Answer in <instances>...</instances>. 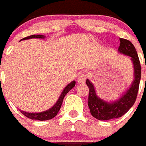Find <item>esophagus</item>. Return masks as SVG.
I'll return each instance as SVG.
<instances>
[{"label":"esophagus","instance_id":"obj_1","mask_svg":"<svg viewBox=\"0 0 146 146\" xmlns=\"http://www.w3.org/2000/svg\"><path fill=\"white\" fill-rule=\"evenodd\" d=\"M87 79V76L86 74H84V73H82L79 75V76L78 77V82L79 84H82V83H84L85 80Z\"/></svg>","mask_w":146,"mask_h":146}]
</instances>
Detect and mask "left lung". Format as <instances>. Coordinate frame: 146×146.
<instances>
[{
    "mask_svg": "<svg viewBox=\"0 0 146 146\" xmlns=\"http://www.w3.org/2000/svg\"><path fill=\"white\" fill-rule=\"evenodd\" d=\"M119 53L131 57L133 67V80L128 90L117 100L106 101L97 96L94 84L87 79L86 84L89 88L88 107L92 116L99 120H110L121 117L133 106L137 96L141 79V66L137 52L130 41L119 38Z\"/></svg>",
    "mask_w": 146,
    "mask_h": 146,
    "instance_id": "8db88e82",
    "label": "left lung"
}]
</instances>
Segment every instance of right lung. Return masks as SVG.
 Instances as JSON below:
<instances>
[{
    "instance_id": "1",
    "label": "right lung",
    "mask_w": 146,
    "mask_h": 146,
    "mask_svg": "<svg viewBox=\"0 0 146 146\" xmlns=\"http://www.w3.org/2000/svg\"><path fill=\"white\" fill-rule=\"evenodd\" d=\"M45 38L44 35H29L28 37L24 38L22 40H27V39H30V38H42L44 39ZM76 82L75 81H72L70 83L67 84L65 88H64V90H62V94L60 95L59 98L58 99L57 102H56L55 105L52 107L50 108L48 110H46L42 112H38V113H29V112H26V111L20 110L21 113L25 116V117H28V118L31 119H36V120H40V121H44V120H48V119H51L54 118L56 117L57 113L59 111L61 106L62 105V102H63L64 98L66 96V94L70 91L73 88L75 87Z\"/></svg>"
}]
</instances>
